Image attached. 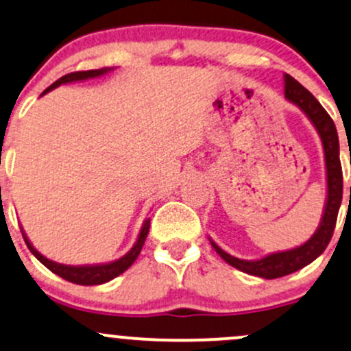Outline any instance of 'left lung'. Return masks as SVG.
I'll use <instances>...</instances> for the list:
<instances>
[{"label":"left lung","instance_id":"1","mask_svg":"<svg viewBox=\"0 0 351 351\" xmlns=\"http://www.w3.org/2000/svg\"><path fill=\"white\" fill-rule=\"evenodd\" d=\"M283 89H285V97L292 104L297 106L300 111L305 114L317 129L318 136L322 139L325 154V169H326V200L324 207L322 220L318 223L315 234L302 245L295 247L290 250L274 252V254L265 255V257L257 258V261H243L234 255L227 254L210 237V245L217 252L220 257L226 261L228 265L235 267L240 271H245L255 277L271 278L285 277V275L293 274V271L303 269L315 258L320 257L332 239L335 223H337V215L341 206V195H343V176H341L340 164V144H338V134L335 128L332 117L322 108V104L312 96L310 90H306L297 80H293L290 74H283Z\"/></svg>","mask_w":351,"mask_h":351}]
</instances>
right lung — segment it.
Instances as JSON below:
<instances>
[{"instance_id":"add662e5","label":"right lung","mask_w":351,"mask_h":351,"mask_svg":"<svg viewBox=\"0 0 351 351\" xmlns=\"http://www.w3.org/2000/svg\"><path fill=\"white\" fill-rule=\"evenodd\" d=\"M112 69L114 68H102V69L80 71V73L66 74V76H62L61 80H58L54 84H51L48 89L43 90L41 96H45V94H48L49 90L56 89L58 86H61V84L94 80V77H99V76H104V74L111 73ZM149 227H151V219H145L143 227H141L139 235H137L136 243H134L132 249L129 250L125 255H123V257L117 258V261L108 262V263H94V265H64V263H58V262L49 261V258H46L45 255L39 254V252L34 249L33 243H31L29 239L26 237V234L23 228H21V234H23V237H25V242H26L27 249L31 250V254H33L34 257H36L38 261L46 267V269H49L51 271H53V274L59 275V277H62L64 280H68V282L77 283V285H101V283L112 280V278H116L117 275L124 274V271L128 270L134 262H136V258L139 257L141 250H143L145 239H147Z\"/></svg>"}]
</instances>
